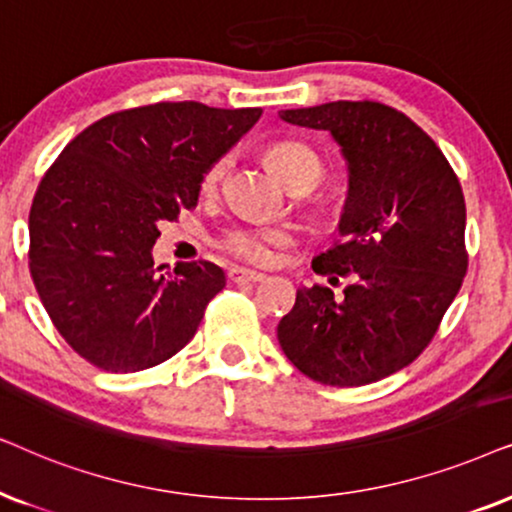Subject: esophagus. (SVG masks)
I'll list each match as a JSON object with an SVG mask.
<instances>
[{
  "label": "esophagus",
  "instance_id": "esophagus-1",
  "mask_svg": "<svg viewBox=\"0 0 512 512\" xmlns=\"http://www.w3.org/2000/svg\"><path fill=\"white\" fill-rule=\"evenodd\" d=\"M227 276H229L231 283H257V281H264V274H260V271H250V269H241V267L229 269Z\"/></svg>",
  "mask_w": 512,
  "mask_h": 512
}]
</instances>
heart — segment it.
Wrapping results in <instances>:
<instances>
[{
  "instance_id": "obj_1",
  "label": "heart",
  "mask_w": 512,
  "mask_h": 512,
  "mask_svg": "<svg viewBox=\"0 0 512 512\" xmlns=\"http://www.w3.org/2000/svg\"><path fill=\"white\" fill-rule=\"evenodd\" d=\"M267 161L288 189L297 185L318 187L325 175V166L320 156L311 147H306L304 142L297 140L274 142L267 149ZM224 166H227V161L220 159L206 170L201 182L203 192H213L224 173ZM288 243L290 234L283 229H231L222 236L224 250L252 264L271 262L276 248H283Z\"/></svg>"
}]
</instances>
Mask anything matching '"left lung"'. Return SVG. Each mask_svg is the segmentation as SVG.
I'll return each instance as SVG.
<instances>
[{"mask_svg":"<svg viewBox=\"0 0 512 512\" xmlns=\"http://www.w3.org/2000/svg\"><path fill=\"white\" fill-rule=\"evenodd\" d=\"M292 126L327 131L349 168L335 248L313 271L349 276L344 297L299 288L278 344L306 377L365 386L403 370L431 344L468 269L466 201L438 145L398 109L337 100L281 109Z\"/></svg>","mask_w":512,"mask_h":512,"instance_id":"obj_1","label":"left lung"}]
</instances>
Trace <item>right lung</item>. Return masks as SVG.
<instances>
[{
  "mask_svg": "<svg viewBox=\"0 0 512 512\" xmlns=\"http://www.w3.org/2000/svg\"><path fill=\"white\" fill-rule=\"evenodd\" d=\"M262 117L156 102L81 131L39 182L30 274L67 344L107 372H140L185 349L227 278L213 262L154 267L159 224L199 201L206 170Z\"/></svg>",
  "mask_w": 512,
  "mask_h": 512,
  "instance_id": "1",
  "label": "right lung"
}]
</instances>
